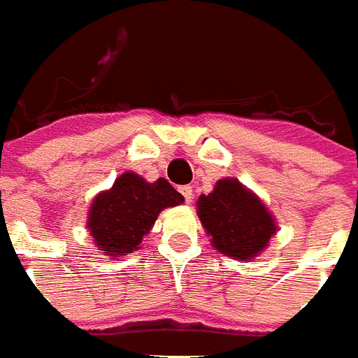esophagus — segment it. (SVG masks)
Instances as JSON below:
<instances>
[{
  "mask_svg": "<svg viewBox=\"0 0 358 358\" xmlns=\"http://www.w3.org/2000/svg\"><path fill=\"white\" fill-rule=\"evenodd\" d=\"M181 194L185 196V200L187 202H192V187H189V185H185V187H181Z\"/></svg>",
  "mask_w": 358,
  "mask_h": 358,
  "instance_id": "obj_1",
  "label": "esophagus"
}]
</instances>
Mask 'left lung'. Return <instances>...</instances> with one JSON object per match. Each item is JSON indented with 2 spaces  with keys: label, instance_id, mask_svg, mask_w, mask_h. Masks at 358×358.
Here are the masks:
<instances>
[{
  "label": "left lung",
  "instance_id": "obj_1",
  "mask_svg": "<svg viewBox=\"0 0 358 358\" xmlns=\"http://www.w3.org/2000/svg\"><path fill=\"white\" fill-rule=\"evenodd\" d=\"M196 210L211 246L231 259H254L278 231L262 198L234 177L219 179L210 194H200Z\"/></svg>",
  "mask_w": 358,
  "mask_h": 358
}]
</instances>
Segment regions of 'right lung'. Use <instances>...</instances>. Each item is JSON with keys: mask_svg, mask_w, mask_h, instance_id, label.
Here are the masks:
<instances>
[{"mask_svg": "<svg viewBox=\"0 0 358 358\" xmlns=\"http://www.w3.org/2000/svg\"><path fill=\"white\" fill-rule=\"evenodd\" d=\"M185 202L164 177L148 182L133 171H124L110 189L101 190L87 211V231L96 250L108 259L139 250L160 211Z\"/></svg>", "mask_w": 358, "mask_h": 358, "instance_id": "1", "label": "right lung"}]
</instances>
